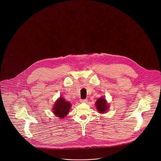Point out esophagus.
Instances as JSON below:
<instances>
[{
    "label": "esophagus",
    "mask_w": 161,
    "mask_h": 161,
    "mask_svg": "<svg viewBox=\"0 0 161 161\" xmlns=\"http://www.w3.org/2000/svg\"><path fill=\"white\" fill-rule=\"evenodd\" d=\"M87 101H88V100H87L86 99H81V100H80V102H81V103H86Z\"/></svg>",
    "instance_id": "34e87169"
}]
</instances>
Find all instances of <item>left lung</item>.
Returning <instances> with one entry per match:
<instances>
[{
  "mask_svg": "<svg viewBox=\"0 0 161 161\" xmlns=\"http://www.w3.org/2000/svg\"><path fill=\"white\" fill-rule=\"evenodd\" d=\"M96 106L97 111L100 113H104L106 112L109 108L108 104L107 103V101L104 97H101L97 100L96 103Z\"/></svg>",
  "mask_w": 161,
  "mask_h": 161,
  "instance_id": "1",
  "label": "left lung"
}]
</instances>
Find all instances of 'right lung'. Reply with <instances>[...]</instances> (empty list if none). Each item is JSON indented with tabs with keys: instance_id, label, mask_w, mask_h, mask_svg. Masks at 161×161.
<instances>
[{
	"instance_id": "right-lung-1",
	"label": "right lung",
	"mask_w": 161,
	"mask_h": 161,
	"mask_svg": "<svg viewBox=\"0 0 161 161\" xmlns=\"http://www.w3.org/2000/svg\"><path fill=\"white\" fill-rule=\"evenodd\" d=\"M71 107V104L69 102L66 101L63 97H60L53 106V112L57 117L64 119L69 112Z\"/></svg>"
}]
</instances>
